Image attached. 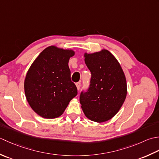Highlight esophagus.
<instances>
[{"instance_id": "obj_1", "label": "esophagus", "mask_w": 159, "mask_h": 159, "mask_svg": "<svg viewBox=\"0 0 159 159\" xmlns=\"http://www.w3.org/2000/svg\"><path fill=\"white\" fill-rule=\"evenodd\" d=\"M76 86H77V90H79L80 89V87H81V82H77V83H76Z\"/></svg>"}]
</instances>
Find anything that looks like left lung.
<instances>
[{
  "instance_id": "1",
  "label": "left lung",
  "mask_w": 159,
  "mask_h": 159,
  "mask_svg": "<svg viewBox=\"0 0 159 159\" xmlns=\"http://www.w3.org/2000/svg\"><path fill=\"white\" fill-rule=\"evenodd\" d=\"M91 73L90 85L80 102L84 115L95 122L111 119L121 108L127 95L126 80L120 64L107 50L84 55Z\"/></svg>"
}]
</instances>
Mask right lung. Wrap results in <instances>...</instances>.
Returning <instances> with one entry per match:
<instances>
[{
    "label": "right lung",
    "instance_id": "right-lung-1",
    "mask_svg": "<svg viewBox=\"0 0 159 159\" xmlns=\"http://www.w3.org/2000/svg\"><path fill=\"white\" fill-rule=\"evenodd\" d=\"M74 54L72 50L48 47L29 69L24 86L26 98L31 108L42 117L60 116L77 95L68 65Z\"/></svg>",
    "mask_w": 159,
    "mask_h": 159
}]
</instances>
